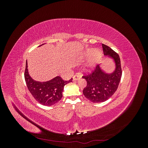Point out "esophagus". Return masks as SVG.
Here are the masks:
<instances>
[{"label": "esophagus", "mask_w": 148, "mask_h": 148, "mask_svg": "<svg viewBox=\"0 0 148 148\" xmlns=\"http://www.w3.org/2000/svg\"><path fill=\"white\" fill-rule=\"evenodd\" d=\"M80 78H81V76H80V75H79V74L74 75L73 77V81H77V80H78V79H79Z\"/></svg>", "instance_id": "1"}]
</instances>
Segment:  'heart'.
<instances>
[{
	"instance_id": "1",
	"label": "heart",
	"mask_w": 148,
	"mask_h": 148,
	"mask_svg": "<svg viewBox=\"0 0 148 148\" xmlns=\"http://www.w3.org/2000/svg\"><path fill=\"white\" fill-rule=\"evenodd\" d=\"M102 56V52L99 49H88L85 51L84 58L88 59L87 63L85 65V70H91L97 65Z\"/></svg>"
}]
</instances>
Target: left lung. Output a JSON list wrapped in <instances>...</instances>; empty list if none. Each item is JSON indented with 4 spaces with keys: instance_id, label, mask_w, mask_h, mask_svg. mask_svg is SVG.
Listing matches in <instances>:
<instances>
[{
    "instance_id": "8db88e82",
    "label": "left lung",
    "mask_w": 148,
    "mask_h": 148,
    "mask_svg": "<svg viewBox=\"0 0 148 148\" xmlns=\"http://www.w3.org/2000/svg\"><path fill=\"white\" fill-rule=\"evenodd\" d=\"M102 46L104 55L112 60L115 66L113 71L107 72L101 64L92 73L83 77L87 82V86L83 91V95L95 103L104 102L114 95L117 89L122 73L119 56L109 46L103 44Z\"/></svg>"
}]
</instances>
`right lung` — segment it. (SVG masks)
<instances>
[{
  "instance_id": "obj_1",
  "label": "right lung",
  "mask_w": 148,
  "mask_h": 148,
  "mask_svg": "<svg viewBox=\"0 0 148 148\" xmlns=\"http://www.w3.org/2000/svg\"><path fill=\"white\" fill-rule=\"evenodd\" d=\"M25 79L28 90L34 99L41 104L46 106H52L59 102L62 97L65 85L72 82V78L69 81H64L59 76L47 82L36 81L29 74L27 61Z\"/></svg>"
}]
</instances>
